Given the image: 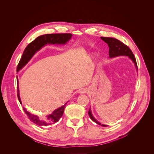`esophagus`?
<instances>
[{"label":"esophagus","mask_w":154,"mask_h":154,"mask_svg":"<svg viewBox=\"0 0 154 154\" xmlns=\"http://www.w3.org/2000/svg\"><path fill=\"white\" fill-rule=\"evenodd\" d=\"M87 89H86V88H83V89H82L80 91H79V93L80 94H85V93H86L87 92Z\"/></svg>","instance_id":"esophagus-1"}]
</instances>
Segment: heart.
Returning <instances> with one entry per match:
<instances>
[{
	"label": "heart",
	"mask_w": 154,
	"mask_h": 154,
	"mask_svg": "<svg viewBox=\"0 0 154 154\" xmlns=\"http://www.w3.org/2000/svg\"><path fill=\"white\" fill-rule=\"evenodd\" d=\"M92 57H93V56H92Z\"/></svg>",
	"instance_id": "obj_1"
}]
</instances>
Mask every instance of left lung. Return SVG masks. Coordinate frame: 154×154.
I'll list each match as a JSON object with an SVG mask.
<instances>
[{"mask_svg": "<svg viewBox=\"0 0 154 154\" xmlns=\"http://www.w3.org/2000/svg\"><path fill=\"white\" fill-rule=\"evenodd\" d=\"M100 38L102 40H103L105 43H106L109 46V57L110 58H113L118 56H128L134 63L136 70L137 71L138 68H137L136 60L131 50L129 48L128 46L125 45L120 40L114 38L104 37H101ZM88 115L91 118V119L93 122L98 124V125H100L103 127L108 126V125L101 124L97 119H95V117L93 116L92 114L91 107L88 111Z\"/></svg>", "mask_w": 154, "mask_h": 154, "instance_id": "1", "label": "left lung"}]
</instances>
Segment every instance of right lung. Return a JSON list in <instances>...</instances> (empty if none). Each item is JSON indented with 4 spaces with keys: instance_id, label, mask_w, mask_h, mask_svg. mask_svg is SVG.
<instances>
[{
    "instance_id": "add662e5",
    "label": "right lung",
    "mask_w": 154,
    "mask_h": 154,
    "mask_svg": "<svg viewBox=\"0 0 154 154\" xmlns=\"http://www.w3.org/2000/svg\"><path fill=\"white\" fill-rule=\"evenodd\" d=\"M71 34H50L40 35L37 37L34 41L30 43L25 49L22 58L17 65V72L20 71L30 61L35 54L46 45H66L72 37ZM17 97L22 104L19 89V80L17 76ZM68 101L61 107L54 110L51 114L47 115L45 117L40 118L38 116L32 114L23 107L25 114L28 116L30 120L38 126H48L57 123L63 114L65 108Z\"/></svg>"
}]
</instances>
